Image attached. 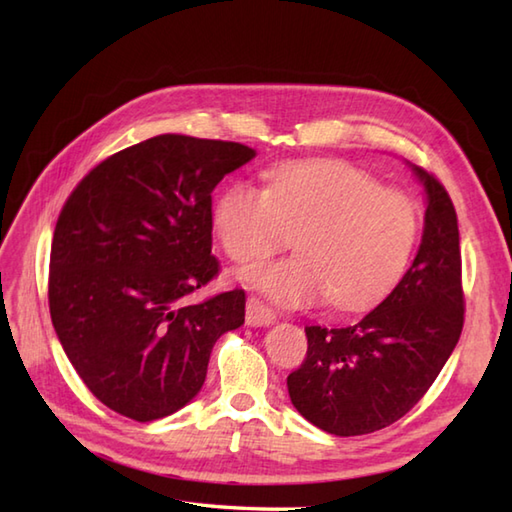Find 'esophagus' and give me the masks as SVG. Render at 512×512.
<instances>
[{
    "label": "esophagus",
    "mask_w": 512,
    "mask_h": 512,
    "mask_svg": "<svg viewBox=\"0 0 512 512\" xmlns=\"http://www.w3.org/2000/svg\"><path fill=\"white\" fill-rule=\"evenodd\" d=\"M275 319H277L275 310L264 306V303L257 297H248V301H246V323L248 325H253V328H262V325L275 323Z\"/></svg>",
    "instance_id": "1"
}]
</instances>
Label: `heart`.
Here are the masks:
<instances>
[{
  "instance_id": "obj_1",
  "label": "heart",
  "mask_w": 512,
  "mask_h": 512,
  "mask_svg": "<svg viewBox=\"0 0 512 512\" xmlns=\"http://www.w3.org/2000/svg\"><path fill=\"white\" fill-rule=\"evenodd\" d=\"M228 257L257 262L290 246L299 255L255 264L242 279L281 306L328 297L339 310L374 306L405 275L420 213L407 193L339 160L286 162L268 187L233 182L213 211Z\"/></svg>"
}]
</instances>
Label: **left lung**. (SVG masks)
Segmentation results:
<instances>
[{"instance_id": "obj_1", "label": "left lung", "mask_w": 512, "mask_h": 512, "mask_svg": "<svg viewBox=\"0 0 512 512\" xmlns=\"http://www.w3.org/2000/svg\"><path fill=\"white\" fill-rule=\"evenodd\" d=\"M427 191L418 255L387 299L347 328L308 325V352L288 376L303 418L334 436L400 420L427 394L464 325L458 215L444 184L413 167Z\"/></svg>"}]
</instances>
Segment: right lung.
<instances>
[{
	"label": "right lung",
	"mask_w": 512,
	"mask_h": 512,
	"mask_svg": "<svg viewBox=\"0 0 512 512\" xmlns=\"http://www.w3.org/2000/svg\"><path fill=\"white\" fill-rule=\"evenodd\" d=\"M255 151L162 134L99 162L54 226L48 303L76 374L136 422L182 409L204 385L215 341L244 323L246 292L195 306L220 275L211 193Z\"/></svg>",
	"instance_id": "right-lung-1"
}]
</instances>
